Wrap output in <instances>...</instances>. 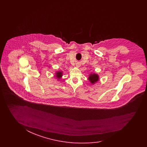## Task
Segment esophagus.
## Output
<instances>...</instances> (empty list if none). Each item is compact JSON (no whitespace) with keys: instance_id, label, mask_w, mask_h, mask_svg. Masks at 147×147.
I'll list each match as a JSON object with an SVG mask.
<instances>
[{"instance_id":"1","label":"esophagus","mask_w":147,"mask_h":147,"mask_svg":"<svg viewBox=\"0 0 147 147\" xmlns=\"http://www.w3.org/2000/svg\"><path fill=\"white\" fill-rule=\"evenodd\" d=\"M76 66H77V67H80V65H79V64H77Z\"/></svg>"}]
</instances>
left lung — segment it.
I'll list each match as a JSON object with an SVG mask.
<instances>
[{
    "instance_id": "8db88e82",
    "label": "left lung",
    "mask_w": 147,
    "mask_h": 147,
    "mask_svg": "<svg viewBox=\"0 0 147 147\" xmlns=\"http://www.w3.org/2000/svg\"><path fill=\"white\" fill-rule=\"evenodd\" d=\"M88 79L90 82L91 84H94L99 80V76L96 74H91L89 75Z\"/></svg>"
}]
</instances>
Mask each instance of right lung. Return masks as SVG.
Segmentation results:
<instances>
[{"mask_svg": "<svg viewBox=\"0 0 147 147\" xmlns=\"http://www.w3.org/2000/svg\"><path fill=\"white\" fill-rule=\"evenodd\" d=\"M56 76L58 78H60L63 76V72L62 71H57L56 73Z\"/></svg>", "mask_w": 147, "mask_h": 147, "instance_id": "right-lung-1", "label": "right lung"}]
</instances>
